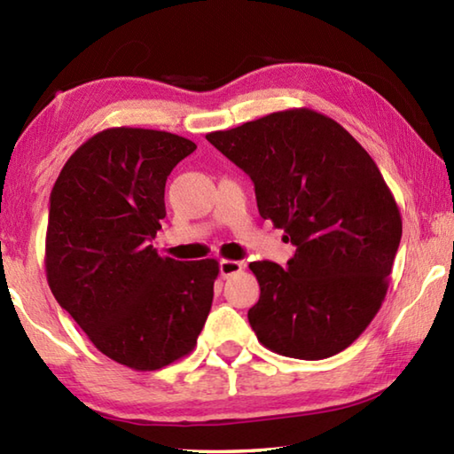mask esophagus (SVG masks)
Here are the masks:
<instances>
[{"label":"esophagus","mask_w":454,"mask_h":454,"mask_svg":"<svg viewBox=\"0 0 454 454\" xmlns=\"http://www.w3.org/2000/svg\"><path fill=\"white\" fill-rule=\"evenodd\" d=\"M242 268H244V264L238 262V260H220V276H222V278H228V276L240 272Z\"/></svg>","instance_id":"34e87169"}]
</instances>
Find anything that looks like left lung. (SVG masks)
I'll use <instances>...</instances> for the list:
<instances>
[{
  "label": "left lung",
  "instance_id": "1",
  "mask_svg": "<svg viewBox=\"0 0 454 454\" xmlns=\"http://www.w3.org/2000/svg\"><path fill=\"white\" fill-rule=\"evenodd\" d=\"M254 182L258 212L296 246L288 268L250 262L258 340L282 356L320 360L348 348L379 312L401 244L393 192L368 152L309 107L274 112L206 136Z\"/></svg>",
  "mask_w": 454,
  "mask_h": 454
}]
</instances>
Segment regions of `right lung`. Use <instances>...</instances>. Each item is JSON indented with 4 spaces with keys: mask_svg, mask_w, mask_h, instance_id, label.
Returning a JSON list of instances; mask_svg holds the SVG:
<instances>
[{
    "mask_svg": "<svg viewBox=\"0 0 454 454\" xmlns=\"http://www.w3.org/2000/svg\"><path fill=\"white\" fill-rule=\"evenodd\" d=\"M196 144L160 129L107 128L61 168L50 196L45 274L94 347L134 371L190 355L208 318L218 262H178L150 244L166 180Z\"/></svg>",
    "mask_w": 454,
    "mask_h": 454,
    "instance_id": "obj_1",
    "label": "right lung"
}]
</instances>
